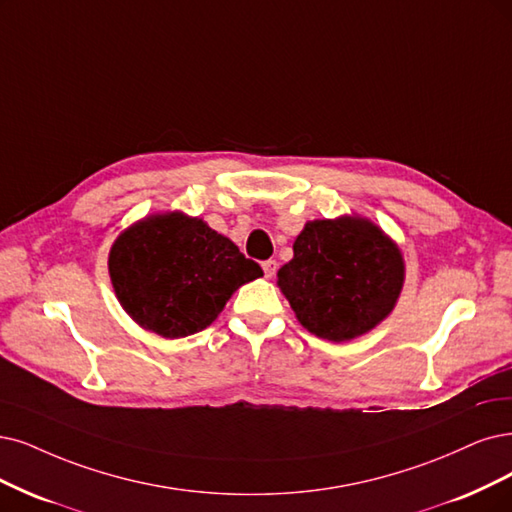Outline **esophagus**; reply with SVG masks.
<instances>
[{
	"label": "esophagus",
	"mask_w": 512,
	"mask_h": 512,
	"mask_svg": "<svg viewBox=\"0 0 512 512\" xmlns=\"http://www.w3.org/2000/svg\"><path fill=\"white\" fill-rule=\"evenodd\" d=\"M276 266H278V263L274 259H268V261L261 263V268H263V274H266V278H272L276 274Z\"/></svg>",
	"instance_id": "1"
}]
</instances>
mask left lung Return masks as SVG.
<instances>
[{
    "instance_id": "left-lung-1",
    "label": "left lung",
    "mask_w": 512,
    "mask_h": 512,
    "mask_svg": "<svg viewBox=\"0 0 512 512\" xmlns=\"http://www.w3.org/2000/svg\"><path fill=\"white\" fill-rule=\"evenodd\" d=\"M405 282L396 242L365 217L308 221L278 287L297 320L316 337L348 342L394 310Z\"/></svg>"
}]
</instances>
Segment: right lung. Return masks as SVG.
Segmentation results:
<instances>
[{"mask_svg": "<svg viewBox=\"0 0 512 512\" xmlns=\"http://www.w3.org/2000/svg\"><path fill=\"white\" fill-rule=\"evenodd\" d=\"M109 276L139 327L177 339L211 325L232 293L263 270L202 219L173 211L149 215L116 238Z\"/></svg>", "mask_w": 512, "mask_h": 512, "instance_id": "1", "label": "right lung"}]
</instances>
